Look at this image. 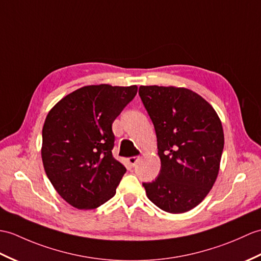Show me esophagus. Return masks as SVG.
<instances>
[{"mask_svg": "<svg viewBox=\"0 0 261 261\" xmlns=\"http://www.w3.org/2000/svg\"><path fill=\"white\" fill-rule=\"evenodd\" d=\"M139 159H140V156H139V155L130 156V158H129V163H130V165H131L132 167H135V166L137 165V162L139 161Z\"/></svg>", "mask_w": 261, "mask_h": 261, "instance_id": "obj_1", "label": "esophagus"}]
</instances>
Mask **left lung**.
Instances as JSON below:
<instances>
[{"instance_id":"1","label":"left lung","mask_w":261,"mask_h":261,"mask_svg":"<svg viewBox=\"0 0 261 261\" xmlns=\"http://www.w3.org/2000/svg\"><path fill=\"white\" fill-rule=\"evenodd\" d=\"M139 95L154 125L161 160L158 177L142 186L161 210L186 213L202 201L217 179L225 144L221 121L191 90L141 86Z\"/></svg>"}]
</instances>
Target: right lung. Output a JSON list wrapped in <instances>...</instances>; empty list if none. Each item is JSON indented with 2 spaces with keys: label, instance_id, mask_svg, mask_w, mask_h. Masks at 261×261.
Returning <instances> with one entry per match:
<instances>
[{
  "label": "right lung",
  "instance_id": "add662e5",
  "mask_svg": "<svg viewBox=\"0 0 261 261\" xmlns=\"http://www.w3.org/2000/svg\"><path fill=\"white\" fill-rule=\"evenodd\" d=\"M137 91V86L83 87L47 113L42 130L44 170L74 208L95 209L116 195L126 169L112 155V123Z\"/></svg>",
  "mask_w": 261,
  "mask_h": 261
}]
</instances>
